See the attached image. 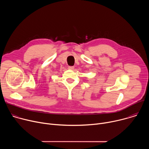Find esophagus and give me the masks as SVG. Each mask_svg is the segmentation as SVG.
Instances as JSON below:
<instances>
[{
	"instance_id": "34e87169",
	"label": "esophagus",
	"mask_w": 149,
	"mask_h": 149,
	"mask_svg": "<svg viewBox=\"0 0 149 149\" xmlns=\"http://www.w3.org/2000/svg\"><path fill=\"white\" fill-rule=\"evenodd\" d=\"M68 69L70 70H73L74 69V66H70L68 67Z\"/></svg>"
}]
</instances>
